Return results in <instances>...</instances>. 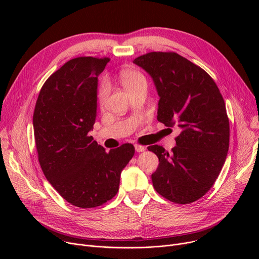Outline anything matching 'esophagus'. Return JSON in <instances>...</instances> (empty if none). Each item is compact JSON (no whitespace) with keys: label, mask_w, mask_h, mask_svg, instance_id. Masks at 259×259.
I'll return each instance as SVG.
<instances>
[{"label":"esophagus","mask_w":259,"mask_h":259,"mask_svg":"<svg viewBox=\"0 0 259 259\" xmlns=\"http://www.w3.org/2000/svg\"><path fill=\"white\" fill-rule=\"evenodd\" d=\"M134 148H135V151H137V152H144L146 150V147L141 146V145H135Z\"/></svg>","instance_id":"34e87169"}]
</instances>
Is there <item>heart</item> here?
Instances as JSON below:
<instances>
[{
  "label": "heart",
  "instance_id": "b5f03b06",
  "mask_svg": "<svg viewBox=\"0 0 259 259\" xmlns=\"http://www.w3.org/2000/svg\"><path fill=\"white\" fill-rule=\"evenodd\" d=\"M119 79L122 86L125 87V89L128 92L133 91L141 85H146L145 76L140 71L133 70V69L121 70L119 72ZM108 93H109L108 85L106 83H102L98 92V100L101 105H103L106 102L108 98Z\"/></svg>",
  "mask_w": 259,
  "mask_h": 259
}]
</instances>
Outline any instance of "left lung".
Returning <instances> with one entry per match:
<instances>
[{"mask_svg": "<svg viewBox=\"0 0 259 259\" xmlns=\"http://www.w3.org/2000/svg\"><path fill=\"white\" fill-rule=\"evenodd\" d=\"M150 75L159 97L157 120L182 131L169 154L148 147L159 164L151 175L156 192L176 203L205 195L226 161L230 127L225 101L213 78L175 52H150L133 61Z\"/></svg>", "mask_w": 259, "mask_h": 259, "instance_id": "8db88e82", "label": "left lung"}]
</instances>
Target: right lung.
Segmentation results:
<instances>
[{
	"mask_svg": "<svg viewBox=\"0 0 259 259\" xmlns=\"http://www.w3.org/2000/svg\"><path fill=\"white\" fill-rule=\"evenodd\" d=\"M110 59L80 57L52 73L33 112L38 161L58 193L78 208L115 196L120 173L134 155L131 144L106 152L89 134L97 118L98 76Z\"/></svg>",
	"mask_w": 259,
	"mask_h": 259,
	"instance_id": "add662e5",
	"label": "right lung"
}]
</instances>
